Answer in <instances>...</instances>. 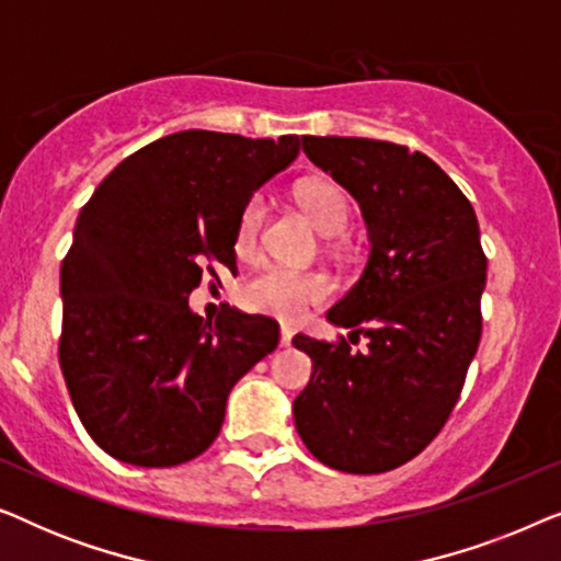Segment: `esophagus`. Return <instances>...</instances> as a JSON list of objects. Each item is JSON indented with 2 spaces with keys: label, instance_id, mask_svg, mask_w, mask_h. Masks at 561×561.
Wrapping results in <instances>:
<instances>
[{
  "label": "esophagus",
  "instance_id": "34e87169",
  "mask_svg": "<svg viewBox=\"0 0 561 561\" xmlns=\"http://www.w3.org/2000/svg\"><path fill=\"white\" fill-rule=\"evenodd\" d=\"M290 340H294V329L280 327V347H290Z\"/></svg>",
  "mask_w": 561,
  "mask_h": 561
}]
</instances>
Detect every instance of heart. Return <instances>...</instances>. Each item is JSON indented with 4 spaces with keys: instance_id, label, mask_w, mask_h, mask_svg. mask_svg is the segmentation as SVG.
Wrapping results in <instances>:
<instances>
[{
    "instance_id": "heart-1",
    "label": "heart",
    "mask_w": 561,
    "mask_h": 561,
    "mask_svg": "<svg viewBox=\"0 0 561 561\" xmlns=\"http://www.w3.org/2000/svg\"><path fill=\"white\" fill-rule=\"evenodd\" d=\"M296 198L321 234H340L347 227L350 202L336 183L306 181L296 188ZM265 202L260 196H252L244 204L240 219H237V244L240 248L255 244L260 227L265 221ZM329 294H332V283L327 275L273 265L257 273L242 288V301L252 311L296 321L309 311V306L327 301Z\"/></svg>"
}]
</instances>
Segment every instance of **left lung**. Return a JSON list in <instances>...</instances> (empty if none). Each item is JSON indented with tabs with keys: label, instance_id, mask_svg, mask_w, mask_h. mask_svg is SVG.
I'll return each mask as SVG.
<instances>
[{
	"label": "left lung",
	"instance_id": "8db88e82",
	"mask_svg": "<svg viewBox=\"0 0 561 561\" xmlns=\"http://www.w3.org/2000/svg\"><path fill=\"white\" fill-rule=\"evenodd\" d=\"M313 165L363 211L370 257L327 319L367 336L296 334L311 380L294 401L296 432L319 462L378 474L419 455L447 424L482 334L488 260L472 204L424 152L367 137H304Z\"/></svg>",
	"mask_w": 561,
	"mask_h": 561
}]
</instances>
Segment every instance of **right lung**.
Returning <instances> with one entry per match:
<instances>
[{
	"instance_id": "right-lung-1",
	"label": "right lung",
	"mask_w": 561,
	"mask_h": 561,
	"mask_svg": "<svg viewBox=\"0 0 561 561\" xmlns=\"http://www.w3.org/2000/svg\"><path fill=\"white\" fill-rule=\"evenodd\" d=\"M301 137L186 129L99 183L60 265V370L83 428L137 467L188 462L217 439L229 390L278 347V324L225 306L191 311L204 271L234 265L237 219L294 163Z\"/></svg>"
}]
</instances>
